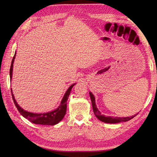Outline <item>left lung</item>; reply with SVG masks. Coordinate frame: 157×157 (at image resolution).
<instances>
[{
	"instance_id": "1",
	"label": "left lung",
	"mask_w": 157,
	"mask_h": 157,
	"mask_svg": "<svg viewBox=\"0 0 157 157\" xmlns=\"http://www.w3.org/2000/svg\"><path fill=\"white\" fill-rule=\"evenodd\" d=\"M89 94L90 96V98H91L94 113L96 116V117L102 122H104L106 123H117L123 122V121H127L131 119H132L138 114V113H137V114H134V116H131L130 117H109V116L105 117V115L102 114L99 111V110L98 109L96 105V104H95V98L94 94L91 92H89Z\"/></svg>"
}]
</instances>
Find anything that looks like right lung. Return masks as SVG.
Segmentation results:
<instances>
[{"label": "right lung", "mask_w": 157, "mask_h": 157, "mask_svg": "<svg viewBox=\"0 0 157 157\" xmlns=\"http://www.w3.org/2000/svg\"><path fill=\"white\" fill-rule=\"evenodd\" d=\"M16 52L13 56V59L12 60L11 67H10V81L12 79L13 77V63L16 57ZM76 83H74L71 85L69 88L67 90L65 94H64L62 101L60 104V105L58 107V108L50 112L44 113H34L27 111L18 104L17 102L15 100L14 94H13L12 88L11 90V94H12V97L14 101V103L16 105L17 109L21 114V115L24 117L27 118L28 120L31 121L33 123H35V124H39V125H55L57 123H59L64 117L65 114L66 113V111H67V101L68 100L69 96L71 94V90L72 87L75 85Z\"/></svg>", "instance_id": "obj_1"}]
</instances>
